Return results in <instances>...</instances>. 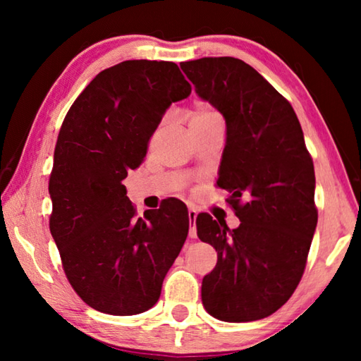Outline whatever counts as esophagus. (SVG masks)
Returning <instances> with one entry per match:
<instances>
[{"instance_id":"34e87169","label":"esophagus","mask_w":361,"mask_h":361,"mask_svg":"<svg viewBox=\"0 0 361 361\" xmlns=\"http://www.w3.org/2000/svg\"><path fill=\"white\" fill-rule=\"evenodd\" d=\"M188 216H189V223H191V228H189V237H191V239H195V237H197V228H195V218H197V212H195L194 209H189Z\"/></svg>"}]
</instances>
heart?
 I'll return each mask as SVG.
<instances>
[{"instance_id":"1","label":"heart","mask_w":361,"mask_h":361,"mask_svg":"<svg viewBox=\"0 0 361 361\" xmlns=\"http://www.w3.org/2000/svg\"><path fill=\"white\" fill-rule=\"evenodd\" d=\"M215 118H219V114L215 109L204 105V103H199V105H195L191 111H189V126L199 124V122H205Z\"/></svg>"}]
</instances>
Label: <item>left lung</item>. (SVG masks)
Listing matches in <instances>:
<instances>
[{"label":"left lung","mask_w":361,"mask_h":361,"mask_svg":"<svg viewBox=\"0 0 361 361\" xmlns=\"http://www.w3.org/2000/svg\"><path fill=\"white\" fill-rule=\"evenodd\" d=\"M202 100L226 119L216 185L240 226L229 229L209 213L197 235L216 250L202 280L207 312L223 322H253L288 301L307 262L319 212L314 162L290 102L253 66L234 57L181 62Z\"/></svg>","instance_id":"left-lung-1"}]
</instances>
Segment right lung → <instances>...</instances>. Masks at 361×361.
<instances>
[{
  "instance_id": "right-lung-1",
  "label": "right lung",
  "mask_w": 361,
  "mask_h": 361,
  "mask_svg": "<svg viewBox=\"0 0 361 361\" xmlns=\"http://www.w3.org/2000/svg\"><path fill=\"white\" fill-rule=\"evenodd\" d=\"M189 94L176 63L126 60L90 81L60 127L49 228L73 290L99 312L151 309L186 240L181 204L138 218L122 180L143 162L166 109Z\"/></svg>"
}]
</instances>
